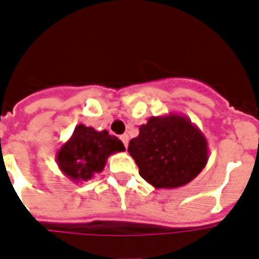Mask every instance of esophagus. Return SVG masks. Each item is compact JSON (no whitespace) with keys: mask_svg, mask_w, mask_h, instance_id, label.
Here are the masks:
<instances>
[{"mask_svg":"<svg viewBox=\"0 0 259 259\" xmlns=\"http://www.w3.org/2000/svg\"><path fill=\"white\" fill-rule=\"evenodd\" d=\"M119 138H121V141H122L123 145H125V148H127V145H129V136H127V134H122Z\"/></svg>","mask_w":259,"mask_h":259,"instance_id":"esophagus-1","label":"esophagus"}]
</instances>
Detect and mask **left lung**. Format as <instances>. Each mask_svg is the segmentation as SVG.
Segmentation results:
<instances>
[{
    "mask_svg": "<svg viewBox=\"0 0 259 259\" xmlns=\"http://www.w3.org/2000/svg\"><path fill=\"white\" fill-rule=\"evenodd\" d=\"M127 151L140 176L155 189H176L194 180L207 163L209 148L202 132L186 115L150 117L130 140Z\"/></svg>",
    "mask_w": 259,
    "mask_h": 259,
    "instance_id": "8db88e82",
    "label": "left lung"
}]
</instances>
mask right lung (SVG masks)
<instances>
[{
	"label": "right lung",
	"instance_id": "1",
	"mask_svg": "<svg viewBox=\"0 0 259 259\" xmlns=\"http://www.w3.org/2000/svg\"><path fill=\"white\" fill-rule=\"evenodd\" d=\"M119 151H125V146L117 137L110 136L108 130L97 132L79 123L57 151L56 161L65 177L78 184L101 173L109 155Z\"/></svg>",
	"mask_w": 259,
	"mask_h": 259
}]
</instances>
